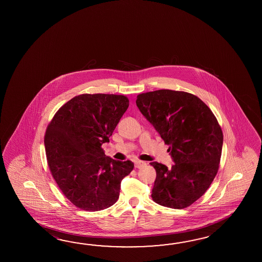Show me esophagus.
Instances as JSON below:
<instances>
[{
    "mask_svg": "<svg viewBox=\"0 0 262 262\" xmlns=\"http://www.w3.org/2000/svg\"><path fill=\"white\" fill-rule=\"evenodd\" d=\"M134 163H135V167H136V168H140V167L145 166V164H146L145 162L140 161V160H136Z\"/></svg>",
    "mask_w": 262,
    "mask_h": 262,
    "instance_id": "esophagus-1",
    "label": "esophagus"
}]
</instances>
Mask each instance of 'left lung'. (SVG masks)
Instances as JSON below:
<instances>
[{
  "mask_svg": "<svg viewBox=\"0 0 262 262\" xmlns=\"http://www.w3.org/2000/svg\"><path fill=\"white\" fill-rule=\"evenodd\" d=\"M136 104L160 134L174 165L151 162L156 179L152 201L184 209L206 192L217 174L223 132L210 107L198 96L182 91L158 90L140 94Z\"/></svg>",
  "mask_w": 262,
  "mask_h": 262,
  "instance_id": "1",
  "label": "left lung"
}]
</instances>
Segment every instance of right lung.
Masks as SVG:
<instances>
[{"label": "right lung", "mask_w": 262, "mask_h": 262, "mask_svg": "<svg viewBox=\"0 0 262 262\" xmlns=\"http://www.w3.org/2000/svg\"><path fill=\"white\" fill-rule=\"evenodd\" d=\"M128 106L125 95H77L58 110L47 127L44 142L50 173L78 209L96 212L112 206L122 180L133 170L132 162L116 161L102 148Z\"/></svg>", "instance_id": "add662e5"}]
</instances>
